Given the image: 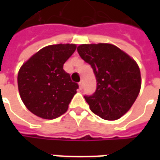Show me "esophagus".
Returning <instances> with one entry per match:
<instances>
[{
  "label": "esophagus",
  "mask_w": 160,
  "mask_h": 160,
  "mask_svg": "<svg viewBox=\"0 0 160 160\" xmlns=\"http://www.w3.org/2000/svg\"><path fill=\"white\" fill-rule=\"evenodd\" d=\"M79 87H80V90H81V89L83 88V82H82V81H80V83H79Z\"/></svg>",
  "instance_id": "1"
}]
</instances>
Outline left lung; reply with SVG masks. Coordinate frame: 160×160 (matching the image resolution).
Returning a JSON list of instances; mask_svg holds the SVG:
<instances>
[{"mask_svg": "<svg viewBox=\"0 0 160 160\" xmlns=\"http://www.w3.org/2000/svg\"><path fill=\"white\" fill-rule=\"evenodd\" d=\"M90 64L97 80L92 95L84 98L94 114L104 120H118L131 108L141 90V72L128 54L111 43L81 44L77 48Z\"/></svg>", "mask_w": 160, "mask_h": 160, "instance_id": "obj_1", "label": "left lung"}]
</instances>
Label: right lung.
<instances>
[{
    "mask_svg": "<svg viewBox=\"0 0 160 160\" xmlns=\"http://www.w3.org/2000/svg\"><path fill=\"white\" fill-rule=\"evenodd\" d=\"M75 49L73 43L46 46L21 66L18 73L19 95L32 113L55 119L68 111L79 86L64 71L63 64Z\"/></svg>",
    "mask_w": 160,
    "mask_h": 160,
    "instance_id": "1",
    "label": "right lung"
}]
</instances>
